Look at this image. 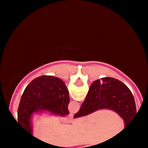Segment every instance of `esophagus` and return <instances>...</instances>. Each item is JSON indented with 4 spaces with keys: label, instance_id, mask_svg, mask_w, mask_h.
<instances>
[{
    "label": "esophagus",
    "instance_id": "obj_1",
    "mask_svg": "<svg viewBox=\"0 0 148 148\" xmlns=\"http://www.w3.org/2000/svg\"><path fill=\"white\" fill-rule=\"evenodd\" d=\"M72 120H73V114H72V113H70L68 116L64 118V121L65 122V123H71V122L72 121Z\"/></svg>",
    "mask_w": 148,
    "mask_h": 148
}]
</instances>
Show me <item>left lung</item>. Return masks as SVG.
<instances>
[{"label":"left lung","instance_id":"1","mask_svg":"<svg viewBox=\"0 0 148 148\" xmlns=\"http://www.w3.org/2000/svg\"><path fill=\"white\" fill-rule=\"evenodd\" d=\"M69 97L63 81L52 76L36 78L23 91L17 111L18 123L29 134H33L32 118L34 114L49 113L51 115H68Z\"/></svg>","mask_w":148,"mask_h":148}]
</instances>
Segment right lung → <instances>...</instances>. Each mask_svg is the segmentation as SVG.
Listing matches in <instances>:
<instances>
[{"instance_id":"right-lung-1","label":"right lung","mask_w":148,"mask_h":148,"mask_svg":"<svg viewBox=\"0 0 148 148\" xmlns=\"http://www.w3.org/2000/svg\"><path fill=\"white\" fill-rule=\"evenodd\" d=\"M109 109L123 119L127 127L136 115L135 100L132 92L123 82L104 77L91 84L86 98L74 118L88 115L98 110Z\"/></svg>"}]
</instances>
